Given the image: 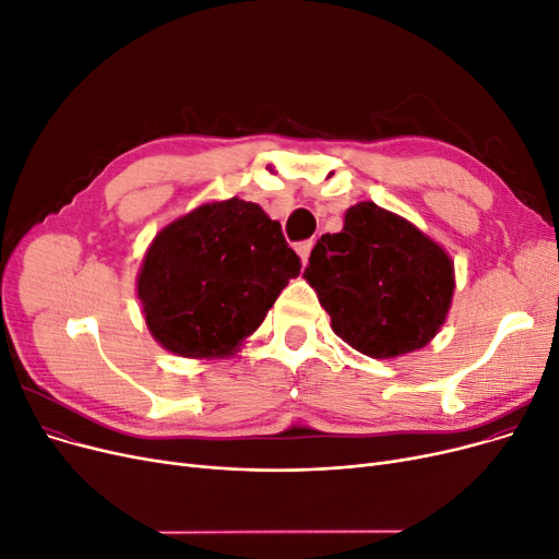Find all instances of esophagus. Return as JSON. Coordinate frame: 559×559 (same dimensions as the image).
<instances>
[{"mask_svg": "<svg viewBox=\"0 0 559 559\" xmlns=\"http://www.w3.org/2000/svg\"><path fill=\"white\" fill-rule=\"evenodd\" d=\"M311 248H313V241H302V243H298V246H296V250H298V254H300V259H302V263H305V265L309 263Z\"/></svg>", "mask_w": 559, "mask_h": 559, "instance_id": "esophagus-1", "label": "esophagus"}]
</instances>
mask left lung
Wrapping results in <instances>:
<instances>
[{
    "mask_svg": "<svg viewBox=\"0 0 559 559\" xmlns=\"http://www.w3.org/2000/svg\"><path fill=\"white\" fill-rule=\"evenodd\" d=\"M302 277L334 334L373 359L425 348L455 294V263L443 246L376 202H357L338 234L318 238Z\"/></svg>",
    "mask_w": 559,
    "mask_h": 559,
    "instance_id": "1",
    "label": "left lung"
}]
</instances>
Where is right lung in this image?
<instances>
[{
	"instance_id": "1",
	"label": "right lung",
	"mask_w": 559,
	"mask_h": 559,
	"mask_svg": "<svg viewBox=\"0 0 559 559\" xmlns=\"http://www.w3.org/2000/svg\"><path fill=\"white\" fill-rule=\"evenodd\" d=\"M300 259L277 221L241 198L204 202L150 243L136 296L154 341L186 359H223L243 348Z\"/></svg>"
}]
</instances>
